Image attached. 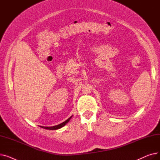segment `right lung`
Returning <instances> with one entry per match:
<instances>
[{
  "label": "right lung",
  "instance_id": "obj_1",
  "mask_svg": "<svg viewBox=\"0 0 160 160\" xmlns=\"http://www.w3.org/2000/svg\"><path fill=\"white\" fill-rule=\"evenodd\" d=\"M72 117V115L71 117H70L68 119L66 120V121H64V122H63L62 123H61V124H58V125L53 126V127H42V126H39V127H41V128H45V129H47V130H57V129L61 128H62L63 127H64V126L70 121V119H71Z\"/></svg>",
  "mask_w": 160,
  "mask_h": 160
}]
</instances>
